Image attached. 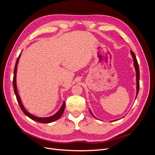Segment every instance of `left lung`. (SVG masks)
<instances>
[{
  "label": "left lung",
  "mask_w": 155,
  "mask_h": 155,
  "mask_svg": "<svg viewBox=\"0 0 155 155\" xmlns=\"http://www.w3.org/2000/svg\"><path fill=\"white\" fill-rule=\"evenodd\" d=\"M130 54L131 55H132V57L133 58V61H134V67L135 68V70H136V73H137V96H136V98H137V95L138 94V91H139V88H140V70H139V66H138V61H137V58H136V55L134 54V53L133 52V51L130 50ZM90 112L91 113V114L92 115V116L94 117V118H96V117L93 115V114L92 113V112L90 109Z\"/></svg>",
  "instance_id": "left-lung-1"
}]
</instances>
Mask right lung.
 <instances>
[{"mask_svg":"<svg viewBox=\"0 0 155 155\" xmlns=\"http://www.w3.org/2000/svg\"><path fill=\"white\" fill-rule=\"evenodd\" d=\"M21 57V54L20 55H18V57L16 61V63H15V68H14V75H13V89H14V92L15 94V96L17 97V100L18 101V104L20 106L21 109L22 110V111L23 112V113H24L26 116H27L28 117H29V118L33 120L36 121L37 122H39V123H42V124H48V123H51V122H53V121H55L58 120L61 116H62L64 110V108H65V102L64 101L63 104L61 106V107L60 108V109L56 112V113L50 117H46V118H39V117H37L35 116L34 115H32L31 114H30V112H28L26 109L25 108L24 105H22V101L21 100V98L19 97V95H18V93L17 91V84H16V75H17V65H18V60H19V58Z\"/></svg>","mask_w":155,"mask_h":155,"instance_id":"right-lung-1","label":"right lung"}]
</instances>
